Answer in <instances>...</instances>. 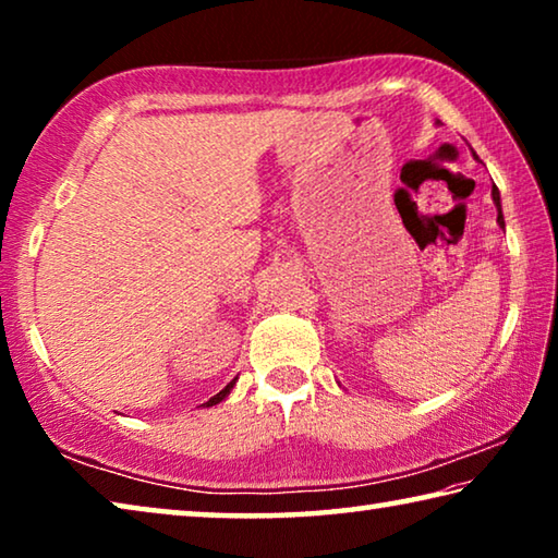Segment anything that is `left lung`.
Here are the masks:
<instances>
[{
	"mask_svg": "<svg viewBox=\"0 0 558 558\" xmlns=\"http://www.w3.org/2000/svg\"><path fill=\"white\" fill-rule=\"evenodd\" d=\"M493 199H495V204H497V209H499V192H497V186H493ZM497 223L502 226L505 229V216H502V209H499V216H497Z\"/></svg>",
	"mask_w": 558,
	"mask_h": 558,
	"instance_id": "1",
	"label": "left lung"
}]
</instances>
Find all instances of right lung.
Returning <instances> with one entry per match:
<instances>
[{
    "label": "right lung",
    "mask_w": 558,
    "mask_h": 558,
    "mask_svg": "<svg viewBox=\"0 0 558 558\" xmlns=\"http://www.w3.org/2000/svg\"><path fill=\"white\" fill-rule=\"evenodd\" d=\"M233 384H235V379L229 384V386H223V389L219 391V393H216V396H211V399L209 401H206V405H214V403H219V401H223L226 399V396H229L231 393V389H233Z\"/></svg>",
    "instance_id": "add662e5"
}]
</instances>
